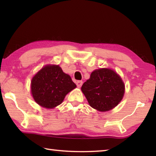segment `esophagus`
Here are the masks:
<instances>
[{
    "label": "esophagus",
    "mask_w": 156,
    "mask_h": 156,
    "mask_svg": "<svg viewBox=\"0 0 156 156\" xmlns=\"http://www.w3.org/2000/svg\"><path fill=\"white\" fill-rule=\"evenodd\" d=\"M82 84H83V81L82 80H78L76 82V85H77L78 87H80Z\"/></svg>",
    "instance_id": "obj_1"
}]
</instances>
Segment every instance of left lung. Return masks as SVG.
<instances>
[{
    "mask_svg": "<svg viewBox=\"0 0 156 156\" xmlns=\"http://www.w3.org/2000/svg\"><path fill=\"white\" fill-rule=\"evenodd\" d=\"M89 105L100 112H107L117 106L125 94V84L114 71L99 69L81 87Z\"/></svg>",
    "mask_w": 156,
    "mask_h": 156,
    "instance_id": "8db88e82",
    "label": "left lung"
}]
</instances>
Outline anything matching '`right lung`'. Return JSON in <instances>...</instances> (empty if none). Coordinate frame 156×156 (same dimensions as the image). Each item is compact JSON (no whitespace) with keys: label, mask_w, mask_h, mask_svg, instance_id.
Listing matches in <instances>:
<instances>
[{"label":"right lung","mask_w":156,"mask_h":156,"mask_svg":"<svg viewBox=\"0 0 156 156\" xmlns=\"http://www.w3.org/2000/svg\"><path fill=\"white\" fill-rule=\"evenodd\" d=\"M76 87L70 76L63 72L58 65H47L42 68L31 83L34 100L47 109L61 104L66 95Z\"/></svg>","instance_id":"1"}]
</instances>
